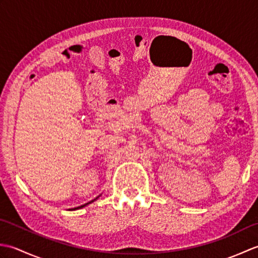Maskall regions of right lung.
I'll return each instance as SVG.
<instances>
[{
  "instance_id": "obj_1",
  "label": "right lung",
  "mask_w": 258,
  "mask_h": 258,
  "mask_svg": "<svg viewBox=\"0 0 258 258\" xmlns=\"http://www.w3.org/2000/svg\"><path fill=\"white\" fill-rule=\"evenodd\" d=\"M97 199H98V197H96V199H95V200H93V201H91V202H89V203H86V204H84V205H81V206H78V207H74L72 211H75V210H80V208H82V207H85L86 205H89V204H91V203H93V202H94V201H96Z\"/></svg>"
}]
</instances>
